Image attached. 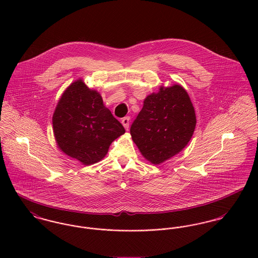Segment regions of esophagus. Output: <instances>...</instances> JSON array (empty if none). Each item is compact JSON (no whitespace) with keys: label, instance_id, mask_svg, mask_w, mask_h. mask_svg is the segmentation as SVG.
I'll return each instance as SVG.
<instances>
[{"label":"esophagus","instance_id":"esophagus-1","mask_svg":"<svg viewBox=\"0 0 258 258\" xmlns=\"http://www.w3.org/2000/svg\"><path fill=\"white\" fill-rule=\"evenodd\" d=\"M121 123H122V125L124 126V128L128 131V129H129V123H130V118H129V117H124V118L122 119Z\"/></svg>","mask_w":258,"mask_h":258}]
</instances>
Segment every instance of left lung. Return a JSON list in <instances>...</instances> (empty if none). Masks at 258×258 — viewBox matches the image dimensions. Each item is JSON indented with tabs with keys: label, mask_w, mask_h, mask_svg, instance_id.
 <instances>
[{
	"label": "left lung",
	"mask_w": 258,
	"mask_h": 258,
	"mask_svg": "<svg viewBox=\"0 0 258 258\" xmlns=\"http://www.w3.org/2000/svg\"><path fill=\"white\" fill-rule=\"evenodd\" d=\"M197 124L190 98L183 86H160L144 99L142 110L130 128L133 142L154 165L174 157L184 149Z\"/></svg>",
	"instance_id": "8db88e82"
}]
</instances>
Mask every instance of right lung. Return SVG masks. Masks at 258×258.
Returning a JSON list of instances; mask_svg holds the SVG:
<instances>
[{
  "label": "right lung",
  "mask_w": 258,
  "mask_h": 258,
  "mask_svg": "<svg viewBox=\"0 0 258 258\" xmlns=\"http://www.w3.org/2000/svg\"><path fill=\"white\" fill-rule=\"evenodd\" d=\"M52 126L59 150L86 166L101 161L111 143L125 133L122 124L103 104L100 93L82 79L75 80L62 93Z\"/></svg>",
  "instance_id": "right-lung-1"
}]
</instances>
